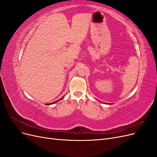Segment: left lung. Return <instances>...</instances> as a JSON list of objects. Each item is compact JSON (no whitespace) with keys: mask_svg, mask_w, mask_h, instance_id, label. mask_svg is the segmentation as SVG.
<instances>
[{"mask_svg":"<svg viewBox=\"0 0 157 157\" xmlns=\"http://www.w3.org/2000/svg\"><path fill=\"white\" fill-rule=\"evenodd\" d=\"M109 104H110V103H109Z\"/></svg>","mask_w":157,"mask_h":157,"instance_id":"left-lung-1","label":"left lung"}]
</instances>
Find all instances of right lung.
Returning a JSON list of instances; mask_svg holds the SVG:
<instances>
[{
    "label": "right lung",
    "mask_w": 157,
    "mask_h": 157,
    "mask_svg": "<svg viewBox=\"0 0 157 157\" xmlns=\"http://www.w3.org/2000/svg\"><path fill=\"white\" fill-rule=\"evenodd\" d=\"M63 98H61V99H58V100H57V101H54V102H52V103H47V104H46V105H52V104H54V103H56V102H58V101H59V100H61V99H63Z\"/></svg>",
    "instance_id": "add662e5"
}]
</instances>
